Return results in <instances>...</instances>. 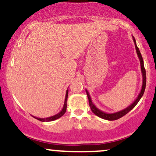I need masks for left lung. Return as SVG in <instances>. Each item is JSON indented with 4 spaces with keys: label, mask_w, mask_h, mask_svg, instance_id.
<instances>
[{
    "label": "left lung",
    "mask_w": 156,
    "mask_h": 156,
    "mask_svg": "<svg viewBox=\"0 0 156 156\" xmlns=\"http://www.w3.org/2000/svg\"><path fill=\"white\" fill-rule=\"evenodd\" d=\"M133 42L134 44H135V48L136 50V53L138 55V57H139V61H140V64H141V73H142V86H141V92L139 94V95L136 98V99L134 101V102L132 104H130L129 106L127 107L126 108L123 109V110L119 111V112H115V113H112V114H108V113H105L103 112V111L100 110L99 108H98L97 107L94 105V103H92V99H91V97L89 95V93L88 91L86 89V92H87V97H88V99H89V106H90L91 110L92 112L94 113L95 115L98 116V117L102 118V119H106V120H116V119H119L123 116H125V114H128L130 111H131L134 107L136 105V104L139 103V101H140V99L141 98V97L143 96L144 94V90H145V87H146V71L145 69H144V61H143L142 56H141V54L139 51V48L137 47L136 45V39L134 37H133Z\"/></svg>",
    "instance_id": "obj_1"
}]
</instances>
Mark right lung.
Segmentation results:
<instances>
[{
	"mask_svg": "<svg viewBox=\"0 0 156 156\" xmlns=\"http://www.w3.org/2000/svg\"><path fill=\"white\" fill-rule=\"evenodd\" d=\"M67 98H68V89H67V92H66V96H65V100H64L63 108H62V110L59 113H58V114H55V115L52 116V117H47V118H38V117H34L36 118V119H37L38 120H40L42 122H50V121H53V120H55V119H58V118H60L61 117H62V116L65 114L66 110H67Z\"/></svg>",
	"mask_w": 156,
	"mask_h": 156,
	"instance_id": "add662e5",
	"label": "right lung"
}]
</instances>
